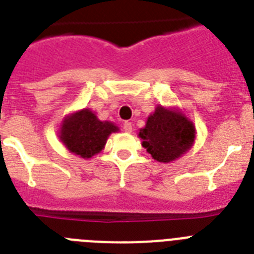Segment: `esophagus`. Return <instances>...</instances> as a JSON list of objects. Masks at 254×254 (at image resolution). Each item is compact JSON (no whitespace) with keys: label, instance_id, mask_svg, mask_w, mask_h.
<instances>
[{"label":"esophagus","instance_id":"34e87169","mask_svg":"<svg viewBox=\"0 0 254 254\" xmlns=\"http://www.w3.org/2000/svg\"><path fill=\"white\" fill-rule=\"evenodd\" d=\"M123 131L127 132V133L132 132V123L131 122H125V123H123Z\"/></svg>","mask_w":254,"mask_h":254}]
</instances>
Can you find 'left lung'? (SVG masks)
Returning <instances> with one entry per match:
<instances>
[{
	"label": "left lung",
	"mask_w": 254,
	"mask_h": 254,
	"mask_svg": "<svg viewBox=\"0 0 254 254\" xmlns=\"http://www.w3.org/2000/svg\"><path fill=\"white\" fill-rule=\"evenodd\" d=\"M195 133L194 123L179 108L157 105L145 127L140 128L138 137L153 159L170 163L192 148Z\"/></svg>",
	"instance_id": "8db88e82"
}]
</instances>
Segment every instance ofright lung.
I'll list each match as a JSON object with an SVG mask.
<instances>
[{
  "mask_svg": "<svg viewBox=\"0 0 254 254\" xmlns=\"http://www.w3.org/2000/svg\"><path fill=\"white\" fill-rule=\"evenodd\" d=\"M118 131V126L110 121H100L90 108H83L64 117L59 138L71 154L88 159L100 153L108 137Z\"/></svg>",
  "mask_w": 254,
  "mask_h": 254,
  "instance_id": "add662e5",
  "label": "right lung"
}]
</instances>
